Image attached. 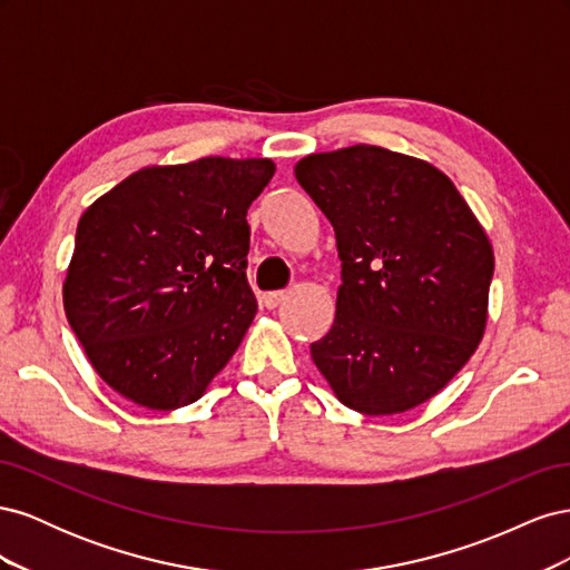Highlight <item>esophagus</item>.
<instances>
[{"mask_svg":"<svg viewBox=\"0 0 570 570\" xmlns=\"http://www.w3.org/2000/svg\"><path fill=\"white\" fill-rule=\"evenodd\" d=\"M285 297H287L285 289H275V292H266V295L262 297V302H264L266 308H275Z\"/></svg>","mask_w":570,"mask_h":570,"instance_id":"esophagus-1","label":"esophagus"}]
</instances>
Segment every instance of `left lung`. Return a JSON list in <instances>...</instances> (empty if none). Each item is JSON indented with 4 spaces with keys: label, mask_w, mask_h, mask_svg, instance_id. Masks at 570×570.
<instances>
[{
    "label": "left lung",
    "mask_w": 570,
    "mask_h": 570,
    "mask_svg": "<svg viewBox=\"0 0 570 570\" xmlns=\"http://www.w3.org/2000/svg\"><path fill=\"white\" fill-rule=\"evenodd\" d=\"M295 176L333 223L342 285L316 368L366 416L428 402L463 368L488 323L492 245L454 183L383 147L308 154Z\"/></svg>",
    "instance_id": "obj_1"
}]
</instances>
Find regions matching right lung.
I'll list each match as a JSON object with an SVG mask.
<instances>
[{
	"mask_svg": "<svg viewBox=\"0 0 570 570\" xmlns=\"http://www.w3.org/2000/svg\"><path fill=\"white\" fill-rule=\"evenodd\" d=\"M271 159L149 166L78 220L63 308L101 381L170 411L197 402L256 316L247 209Z\"/></svg>",
	"mask_w": 570,
	"mask_h": 570,
	"instance_id": "1",
	"label": "right lung"
}]
</instances>
